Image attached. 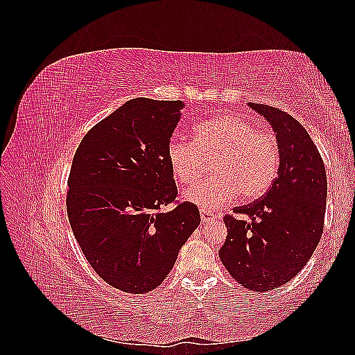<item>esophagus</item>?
Listing matches in <instances>:
<instances>
[{"mask_svg": "<svg viewBox=\"0 0 355 355\" xmlns=\"http://www.w3.org/2000/svg\"><path fill=\"white\" fill-rule=\"evenodd\" d=\"M200 218L202 222H210V220H214L218 216L216 214H213L211 211H207V210H200Z\"/></svg>", "mask_w": 355, "mask_h": 355, "instance_id": "1", "label": "esophagus"}]
</instances>
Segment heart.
I'll return each mask as SVG.
<instances>
[{"instance_id":"heart-1","label":"heart","mask_w":355,"mask_h":355,"mask_svg":"<svg viewBox=\"0 0 355 355\" xmlns=\"http://www.w3.org/2000/svg\"><path fill=\"white\" fill-rule=\"evenodd\" d=\"M171 173L180 187H192L211 161L213 178L185 192V198L202 209H219L241 194L252 201L271 188L280 166L277 137L259 130L241 115L227 114L198 124L194 141L173 135L167 146Z\"/></svg>"}]
</instances>
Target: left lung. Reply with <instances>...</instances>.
Masks as SVG:
<instances>
[{
    "mask_svg": "<svg viewBox=\"0 0 355 355\" xmlns=\"http://www.w3.org/2000/svg\"><path fill=\"white\" fill-rule=\"evenodd\" d=\"M271 123L280 167L271 188L252 204L225 214L228 235L219 257L234 280L253 292L284 286L302 270L323 235L327 176L315 144L297 120L280 108L249 103Z\"/></svg>",
    "mask_w": 355,
    "mask_h": 355,
    "instance_id": "8db88e82",
    "label": "left lung"
}]
</instances>
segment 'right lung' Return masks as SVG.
<instances>
[{"mask_svg": "<svg viewBox=\"0 0 355 355\" xmlns=\"http://www.w3.org/2000/svg\"><path fill=\"white\" fill-rule=\"evenodd\" d=\"M182 108L180 101H128L85 133L72 159V232L96 274L125 293L163 283L201 220L197 206L176 200L167 159ZM168 203L174 210L161 214Z\"/></svg>", "mask_w": 355, "mask_h": 355, "instance_id": "add662e5", "label": "right lung"}]
</instances>
